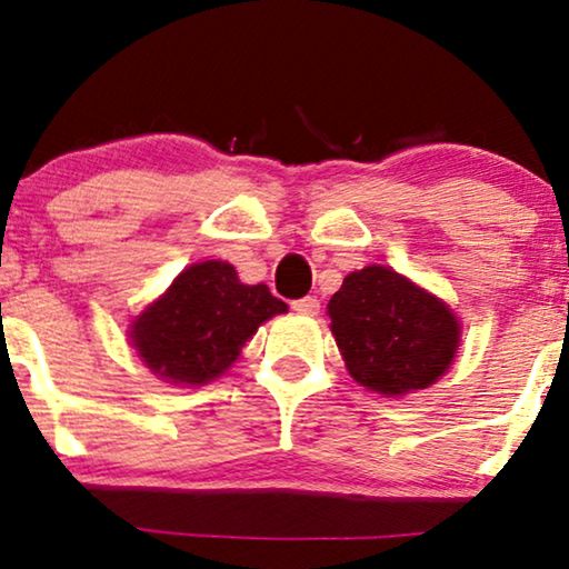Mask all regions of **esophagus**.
<instances>
[{
  "instance_id": "34e87169",
  "label": "esophagus",
  "mask_w": 569,
  "mask_h": 569,
  "mask_svg": "<svg viewBox=\"0 0 569 569\" xmlns=\"http://www.w3.org/2000/svg\"><path fill=\"white\" fill-rule=\"evenodd\" d=\"M295 313H302V316H318L321 313V302H318V298H300V300H292L290 302Z\"/></svg>"
}]
</instances>
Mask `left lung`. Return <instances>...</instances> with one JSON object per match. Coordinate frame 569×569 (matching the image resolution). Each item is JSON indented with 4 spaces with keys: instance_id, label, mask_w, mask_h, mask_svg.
Instances as JSON below:
<instances>
[{
    "instance_id": "1",
    "label": "left lung",
    "mask_w": 569,
    "mask_h": 569,
    "mask_svg": "<svg viewBox=\"0 0 569 569\" xmlns=\"http://www.w3.org/2000/svg\"><path fill=\"white\" fill-rule=\"evenodd\" d=\"M329 318L349 376L391 399L430 388L461 345V323L446 302L378 263L345 277Z\"/></svg>"
}]
</instances>
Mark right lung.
<instances>
[{
	"mask_svg": "<svg viewBox=\"0 0 569 569\" xmlns=\"http://www.w3.org/2000/svg\"><path fill=\"white\" fill-rule=\"evenodd\" d=\"M277 313L287 306L267 284H243L228 261H199L134 316L129 337L154 376L193 388L220 378Z\"/></svg>",
	"mask_w": 569,
	"mask_h": 569,
	"instance_id": "right-lung-1",
	"label": "right lung"
}]
</instances>
